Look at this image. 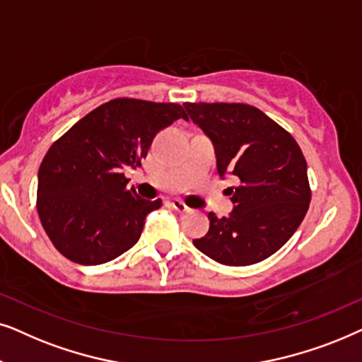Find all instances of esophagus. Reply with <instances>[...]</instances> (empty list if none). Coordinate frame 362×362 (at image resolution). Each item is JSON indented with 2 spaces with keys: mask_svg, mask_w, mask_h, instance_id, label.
<instances>
[{
  "mask_svg": "<svg viewBox=\"0 0 362 362\" xmlns=\"http://www.w3.org/2000/svg\"><path fill=\"white\" fill-rule=\"evenodd\" d=\"M170 206L175 211H178V214H187V211H190L189 206H187L182 200H172Z\"/></svg>",
  "mask_w": 362,
  "mask_h": 362,
  "instance_id": "1",
  "label": "esophagus"
}]
</instances>
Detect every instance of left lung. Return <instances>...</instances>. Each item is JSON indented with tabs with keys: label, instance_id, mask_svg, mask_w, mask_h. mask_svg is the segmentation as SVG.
Wrapping results in <instances>:
<instances>
[{
	"label": "left lung",
	"instance_id": "1",
	"mask_svg": "<svg viewBox=\"0 0 362 362\" xmlns=\"http://www.w3.org/2000/svg\"><path fill=\"white\" fill-rule=\"evenodd\" d=\"M190 119L215 147L216 170L238 177L233 210L194 245L228 267L263 262L293 237L311 200L308 167L290 132L248 104L185 103Z\"/></svg>",
	"mask_w": 362,
	"mask_h": 362
}]
</instances>
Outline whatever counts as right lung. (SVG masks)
<instances>
[{
    "label": "right lung",
    "instance_id": "right-lung-1",
    "mask_svg": "<svg viewBox=\"0 0 362 362\" xmlns=\"http://www.w3.org/2000/svg\"><path fill=\"white\" fill-rule=\"evenodd\" d=\"M177 119H187L178 104L114 99L52 144L37 172V214L57 252L93 267L139 242L162 200L141 199L125 172L142 165L157 132Z\"/></svg>",
    "mask_w": 362,
    "mask_h": 362
}]
</instances>
